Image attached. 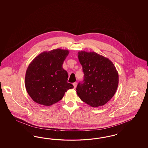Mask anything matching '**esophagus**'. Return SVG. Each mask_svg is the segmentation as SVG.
I'll return each mask as SVG.
<instances>
[{
	"mask_svg": "<svg viewBox=\"0 0 148 148\" xmlns=\"http://www.w3.org/2000/svg\"><path fill=\"white\" fill-rule=\"evenodd\" d=\"M73 85L74 86V88H75L76 87V86H77V83H76V82H74V83L73 84Z\"/></svg>",
	"mask_w": 148,
	"mask_h": 148,
	"instance_id": "obj_1",
	"label": "esophagus"
}]
</instances>
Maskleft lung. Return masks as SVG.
<instances>
[{"mask_svg": "<svg viewBox=\"0 0 148 148\" xmlns=\"http://www.w3.org/2000/svg\"><path fill=\"white\" fill-rule=\"evenodd\" d=\"M78 58L84 77L77 86V94L93 108L101 106L116 92L119 81L116 68L108 58L95 52L79 51Z\"/></svg>", "mask_w": 148, "mask_h": 148, "instance_id": "8db88e82", "label": "left lung"}]
</instances>
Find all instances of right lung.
<instances>
[{
	"label": "right lung",
	"mask_w": 148,
	"mask_h": 148,
	"mask_svg": "<svg viewBox=\"0 0 148 148\" xmlns=\"http://www.w3.org/2000/svg\"><path fill=\"white\" fill-rule=\"evenodd\" d=\"M68 50L56 49L38 55L27 68L25 85L27 92L36 102L50 106L62 99L68 90L74 87L67 82V72L63 63Z\"/></svg>",
	"instance_id": "right-lung-1"
}]
</instances>
